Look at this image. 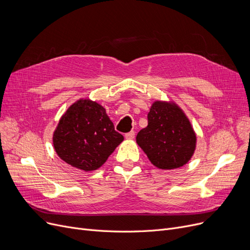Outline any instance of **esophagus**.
<instances>
[{"instance_id": "34e87169", "label": "esophagus", "mask_w": 250, "mask_h": 250, "mask_svg": "<svg viewBox=\"0 0 250 250\" xmlns=\"http://www.w3.org/2000/svg\"><path fill=\"white\" fill-rule=\"evenodd\" d=\"M134 137H135V132L134 131H130V132L125 134L126 139H133Z\"/></svg>"}]
</instances>
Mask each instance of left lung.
I'll list each match as a JSON object with an SVG mask.
<instances>
[{"label":"left lung","mask_w":250,"mask_h":250,"mask_svg":"<svg viewBox=\"0 0 250 250\" xmlns=\"http://www.w3.org/2000/svg\"><path fill=\"white\" fill-rule=\"evenodd\" d=\"M147 121L136 142L151 164L164 170L182 167L192 157L196 144L195 133L182 110L172 103L156 102Z\"/></svg>","instance_id":"obj_1"}]
</instances>
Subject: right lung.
I'll use <instances>...</instances> for the list:
<instances>
[{
  "label": "right lung",
  "instance_id": "obj_1",
  "mask_svg": "<svg viewBox=\"0 0 250 250\" xmlns=\"http://www.w3.org/2000/svg\"><path fill=\"white\" fill-rule=\"evenodd\" d=\"M123 139L101 104L79 100L62 116L53 142L64 162L80 170L92 171L101 167Z\"/></svg>",
  "mask_w": 250,
  "mask_h": 250
}]
</instances>
